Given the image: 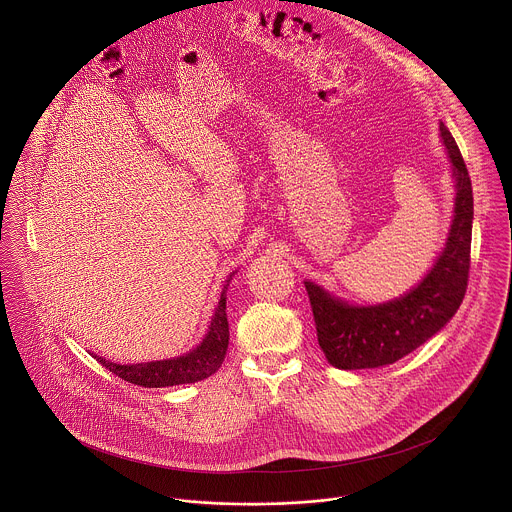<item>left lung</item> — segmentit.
<instances>
[{"label": "left lung", "instance_id": "1", "mask_svg": "<svg viewBox=\"0 0 512 512\" xmlns=\"http://www.w3.org/2000/svg\"><path fill=\"white\" fill-rule=\"evenodd\" d=\"M455 177V215L445 248L418 288L376 307L347 305L305 282L317 341L337 368L392 365L424 345L459 309L469 282L473 189L463 155L449 130L439 126Z\"/></svg>", "mask_w": 512, "mask_h": 512}]
</instances>
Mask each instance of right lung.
<instances>
[{
	"label": "right lung",
	"instance_id": "1",
	"mask_svg": "<svg viewBox=\"0 0 512 512\" xmlns=\"http://www.w3.org/2000/svg\"><path fill=\"white\" fill-rule=\"evenodd\" d=\"M226 349H228V321H226V297L222 292L219 307L215 311L207 337L189 355L177 357L171 361L146 363V365H116L102 357H94V359L126 382L146 386V388H161V386L189 384V382H199L203 378H209L222 365Z\"/></svg>",
	"mask_w": 512,
	"mask_h": 512
}]
</instances>
